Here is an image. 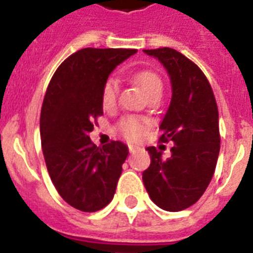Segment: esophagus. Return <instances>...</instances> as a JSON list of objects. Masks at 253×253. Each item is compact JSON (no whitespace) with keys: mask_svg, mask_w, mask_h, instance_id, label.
I'll return each mask as SVG.
<instances>
[{"mask_svg":"<svg viewBox=\"0 0 253 253\" xmlns=\"http://www.w3.org/2000/svg\"><path fill=\"white\" fill-rule=\"evenodd\" d=\"M136 150H138V147L134 146V144H128V151H130V154H134Z\"/></svg>","mask_w":253,"mask_h":253,"instance_id":"esophagus-1","label":"esophagus"}]
</instances>
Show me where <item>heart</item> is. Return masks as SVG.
I'll return each mask as SVG.
<instances>
[{
    "label": "heart",
    "instance_id": "b5f03b06",
    "mask_svg": "<svg viewBox=\"0 0 253 253\" xmlns=\"http://www.w3.org/2000/svg\"><path fill=\"white\" fill-rule=\"evenodd\" d=\"M132 80L148 97L162 95L163 81L158 73L152 69H142L132 75ZM119 85L118 81L110 77L105 81L101 91V101L105 109H113L118 98ZM147 128V122L144 119L136 117H126L118 125V131L122 136L127 139H139L144 134Z\"/></svg>",
    "mask_w": 253,
    "mask_h": 253
}]
</instances>
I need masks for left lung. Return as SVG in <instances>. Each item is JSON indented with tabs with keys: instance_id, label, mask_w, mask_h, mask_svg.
Here are the masks:
<instances>
[{
	"instance_id": "8db88e82",
	"label": "left lung",
	"mask_w": 253,
	"mask_h": 253,
	"mask_svg": "<svg viewBox=\"0 0 253 253\" xmlns=\"http://www.w3.org/2000/svg\"><path fill=\"white\" fill-rule=\"evenodd\" d=\"M166 67L172 99L160 125V142L174 144L170 158L147 147L150 167L143 182L151 200L167 211H181L200 200L210 184L219 155V115L211 85L200 67L168 47L144 49Z\"/></svg>"
}]
</instances>
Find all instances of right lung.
I'll use <instances>...</instances> for the list:
<instances>
[{"label": "right lung", "instance_id": "right-lung-1", "mask_svg": "<svg viewBox=\"0 0 253 253\" xmlns=\"http://www.w3.org/2000/svg\"><path fill=\"white\" fill-rule=\"evenodd\" d=\"M136 53L128 48H83L53 73L41 111L42 150L57 193L85 212L114 197L128 148L111 140L97 147L89 132L103 114L101 91L113 69Z\"/></svg>", "mask_w": 253, "mask_h": 253}]
</instances>
